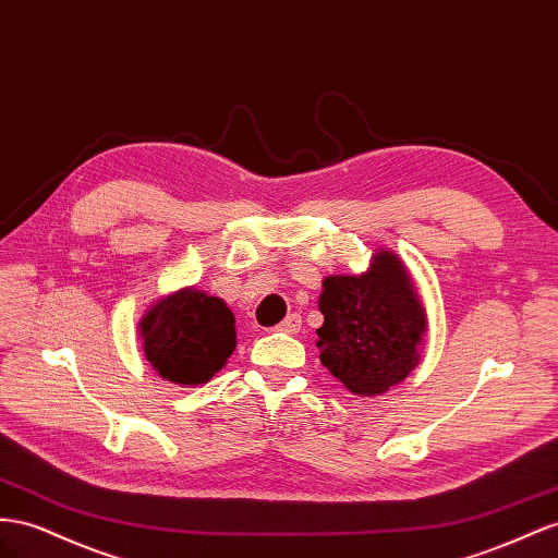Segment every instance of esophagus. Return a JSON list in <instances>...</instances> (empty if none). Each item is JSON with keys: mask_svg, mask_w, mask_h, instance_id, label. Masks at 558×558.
<instances>
[{"mask_svg": "<svg viewBox=\"0 0 558 558\" xmlns=\"http://www.w3.org/2000/svg\"><path fill=\"white\" fill-rule=\"evenodd\" d=\"M300 326H303V316H300V314H289V316H286V319L277 326V330H281V333H298V330H300Z\"/></svg>", "mask_w": 558, "mask_h": 558, "instance_id": "34e87169", "label": "esophagus"}]
</instances>
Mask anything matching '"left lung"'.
<instances>
[{
    "instance_id": "left-lung-1",
    "label": "left lung",
    "mask_w": 558,
    "mask_h": 558,
    "mask_svg": "<svg viewBox=\"0 0 558 558\" xmlns=\"http://www.w3.org/2000/svg\"><path fill=\"white\" fill-rule=\"evenodd\" d=\"M322 364L359 397H380L420 364L427 319L409 269L391 251L373 255L364 275L324 279Z\"/></svg>"
}]
</instances>
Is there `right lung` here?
Instances as JSON below:
<instances>
[{"instance_id": "obj_1", "label": "right lung", "mask_w": 558, "mask_h": 558, "mask_svg": "<svg viewBox=\"0 0 558 558\" xmlns=\"http://www.w3.org/2000/svg\"><path fill=\"white\" fill-rule=\"evenodd\" d=\"M138 328L145 359L178 385L208 383L236 348L230 307L194 286L157 300Z\"/></svg>"}]
</instances>
